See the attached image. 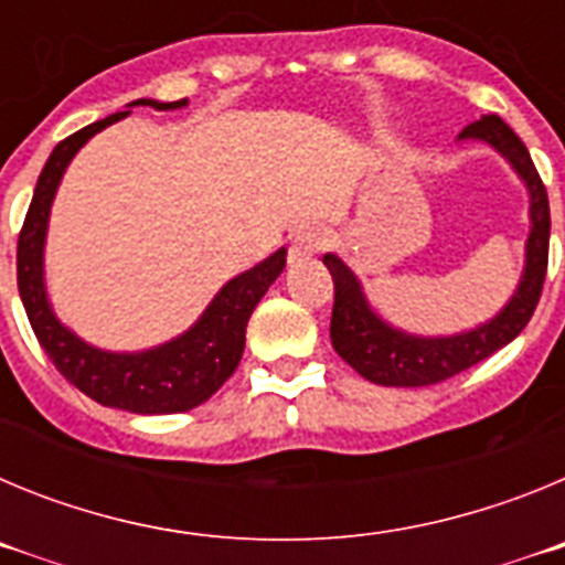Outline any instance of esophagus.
<instances>
[{
    "instance_id": "esophagus-1",
    "label": "esophagus",
    "mask_w": 565,
    "mask_h": 565,
    "mask_svg": "<svg viewBox=\"0 0 565 565\" xmlns=\"http://www.w3.org/2000/svg\"><path fill=\"white\" fill-rule=\"evenodd\" d=\"M328 246H331V232L326 226L299 228L291 239V259L311 257V254H319Z\"/></svg>"
}]
</instances>
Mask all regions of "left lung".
I'll return each mask as SVG.
<instances>
[{
	"instance_id": "8db88e82",
	"label": "left lung",
	"mask_w": 565,
	"mask_h": 565,
	"mask_svg": "<svg viewBox=\"0 0 565 565\" xmlns=\"http://www.w3.org/2000/svg\"><path fill=\"white\" fill-rule=\"evenodd\" d=\"M461 138H481L492 143L512 167L521 172L532 194V234L526 243V271L521 286L509 306L492 322L467 331L461 337L422 339L393 331L367 308L359 288V279L344 266L337 254H326V266L333 277V313H331V342L333 351L351 364L359 376L371 379L387 387H427L444 379L467 371L472 364L483 362L503 344H509L526 328L537 308L548 266V198L537 174L532 154L523 141L512 132L503 118L483 115L478 121L461 129Z\"/></svg>"
}]
</instances>
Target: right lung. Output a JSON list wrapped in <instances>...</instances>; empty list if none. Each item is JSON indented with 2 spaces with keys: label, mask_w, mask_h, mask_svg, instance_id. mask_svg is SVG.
Segmentation results:
<instances>
[{
  "label": "right lung",
  "mask_w": 565,
  "mask_h": 565,
  "mask_svg": "<svg viewBox=\"0 0 565 565\" xmlns=\"http://www.w3.org/2000/svg\"><path fill=\"white\" fill-rule=\"evenodd\" d=\"M143 107L174 109L183 107L181 102L158 104L141 98ZM129 109L115 113L104 121L89 124L78 132L67 135L56 143L39 174L36 192L24 214L22 232H19L17 246V279L19 297L28 311L30 328L36 333L39 344L56 364L58 373L70 384H76L84 396L93 402L118 407V411L143 413V416H158V413H186L214 393L221 391L223 382L237 371L243 348H246V326L259 297L268 291L279 271L286 268V248H279L268 259H263L252 271L239 274L232 282L223 286V291L214 297L212 306L201 317V322L178 337L174 342L161 344L147 353H107L98 348H89L82 339L73 337L67 328L53 317L44 297L42 282V246L44 232H47V214L53 194H56L62 172L67 169L70 158L82 149L87 138L102 132L109 124L127 118Z\"/></svg>",
  "instance_id": "obj_1"
}]
</instances>
